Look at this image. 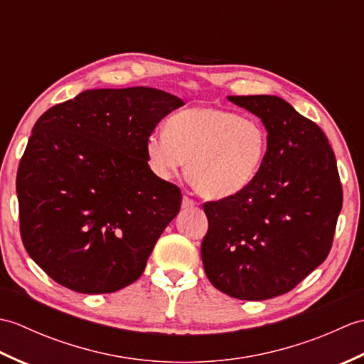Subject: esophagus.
<instances>
[{"instance_id": "34e87169", "label": "esophagus", "mask_w": 364, "mask_h": 364, "mask_svg": "<svg viewBox=\"0 0 364 364\" xmlns=\"http://www.w3.org/2000/svg\"><path fill=\"white\" fill-rule=\"evenodd\" d=\"M181 206L184 208V210H189V208H194V206H196V202H194V200H192V198L184 196V197H183V202H181Z\"/></svg>"}]
</instances>
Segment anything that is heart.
<instances>
[{
    "mask_svg": "<svg viewBox=\"0 0 364 364\" xmlns=\"http://www.w3.org/2000/svg\"><path fill=\"white\" fill-rule=\"evenodd\" d=\"M269 134L257 119L211 106L183 109L167 120L166 131L146 137L153 172L170 180L188 161V176L206 198L241 194L264 164Z\"/></svg>",
    "mask_w": 364,
    "mask_h": 364,
    "instance_id": "heart-1",
    "label": "heart"
}]
</instances>
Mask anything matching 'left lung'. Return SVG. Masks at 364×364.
<instances>
[{
  "instance_id": "obj_1",
  "label": "left lung",
  "mask_w": 364,
  "mask_h": 364,
  "mask_svg": "<svg viewBox=\"0 0 364 364\" xmlns=\"http://www.w3.org/2000/svg\"><path fill=\"white\" fill-rule=\"evenodd\" d=\"M261 119L269 146L259 175L233 197L205 203V272L242 300L291 291L326 261L343 208L335 153L314 122L275 95L227 97Z\"/></svg>"
}]
</instances>
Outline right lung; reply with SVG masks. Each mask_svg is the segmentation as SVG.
Masks as SVG:
<instances>
[{
    "label": "right lung",
    "mask_w": 364,
    "mask_h": 364,
    "mask_svg": "<svg viewBox=\"0 0 364 364\" xmlns=\"http://www.w3.org/2000/svg\"><path fill=\"white\" fill-rule=\"evenodd\" d=\"M184 102L153 87L92 89L36 122L17 173L25 249L54 282L115 292L142 275L181 191L151 172L145 142Z\"/></svg>",
    "instance_id": "1"
}]
</instances>
